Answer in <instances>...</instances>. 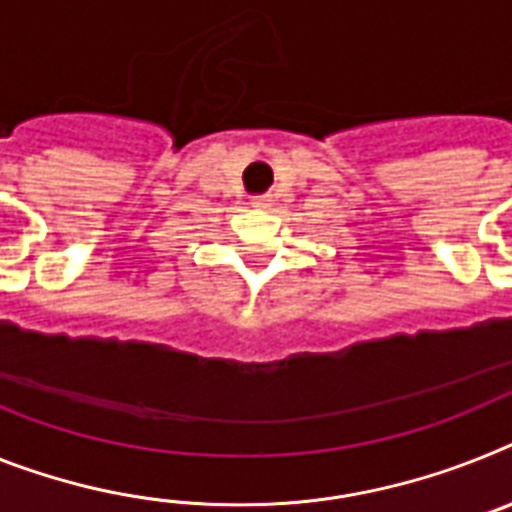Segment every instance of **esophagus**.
<instances>
[{
	"label": "esophagus",
	"mask_w": 512,
	"mask_h": 512,
	"mask_svg": "<svg viewBox=\"0 0 512 512\" xmlns=\"http://www.w3.org/2000/svg\"><path fill=\"white\" fill-rule=\"evenodd\" d=\"M252 208H257V210H268V208H270V197H265V195L252 197Z\"/></svg>",
	"instance_id": "esophagus-1"
}]
</instances>
